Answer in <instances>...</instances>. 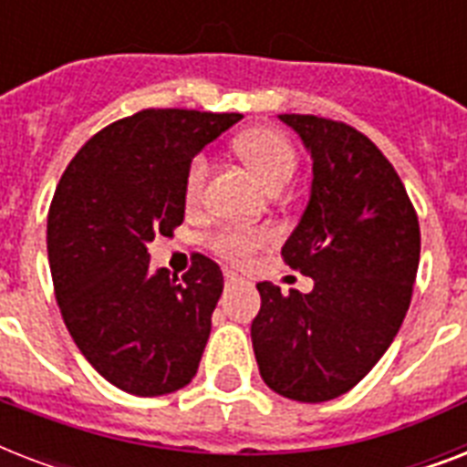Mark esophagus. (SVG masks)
I'll return each mask as SVG.
<instances>
[{"label":"esophagus","mask_w":467,"mask_h":467,"mask_svg":"<svg viewBox=\"0 0 467 467\" xmlns=\"http://www.w3.org/2000/svg\"><path fill=\"white\" fill-rule=\"evenodd\" d=\"M225 284L234 285V284H244V278L240 274H234V271H225Z\"/></svg>","instance_id":"1"}]
</instances>
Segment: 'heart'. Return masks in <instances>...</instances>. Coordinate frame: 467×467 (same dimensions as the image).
I'll use <instances>...</instances> for the list:
<instances>
[{
  "mask_svg": "<svg viewBox=\"0 0 467 467\" xmlns=\"http://www.w3.org/2000/svg\"><path fill=\"white\" fill-rule=\"evenodd\" d=\"M234 152L247 161V167L259 176L266 189L276 191L291 182L298 155L291 140L271 128H252L234 138ZM205 176H208V160L196 155L191 160L183 179V196L189 203H196L203 193ZM276 240V233L266 225H227L220 227L208 237V247L227 264L244 266L254 259L259 249Z\"/></svg>",
  "mask_w": 467,
  "mask_h": 467,
  "instance_id": "obj_1",
  "label": "heart"
}]
</instances>
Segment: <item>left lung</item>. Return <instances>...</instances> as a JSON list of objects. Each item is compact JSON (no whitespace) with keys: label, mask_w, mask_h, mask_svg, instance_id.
Masks as SVG:
<instances>
[{"label":"left lung","mask_w":467,"mask_h":467,"mask_svg":"<svg viewBox=\"0 0 467 467\" xmlns=\"http://www.w3.org/2000/svg\"><path fill=\"white\" fill-rule=\"evenodd\" d=\"M312 157V189L281 256L315 281L288 296L269 281L252 322L259 373L298 402L348 392L388 351L412 300L420 220L385 155L341 120L284 113Z\"/></svg>","instance_id":"obj_1"}]
</instances>
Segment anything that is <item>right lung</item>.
Returning a JSON list of instances; mask_svg holds the SVG:
<instances>
[{
  "mask_svg": "<svg viewBox=\"0 0 467 467\" xmlns=\"http://www.w3.org/2000/svg\"><path fill=\"white\" fill-rule=\"evenodd\" d=\"M240 119L138 111L99 130L55 189L47 259L62 319L84 358L130 395H167L196 376L223 271L196 254L179 281L150 266L148 244L182 225L191 160Z\"/></svg>",
  "mask_w": 467,
  "mask_h": 467,
  "instance_id": "obj_1",
  "label": "right lung"
}]
</instances>
